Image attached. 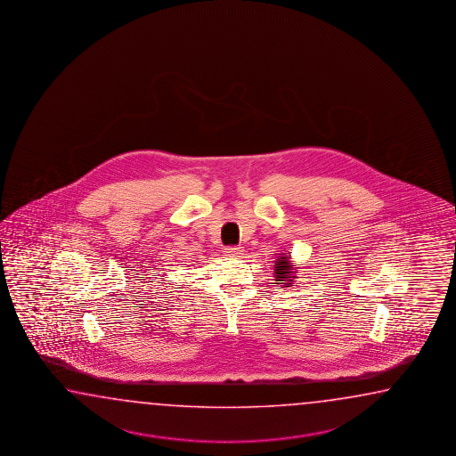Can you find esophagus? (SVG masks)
Returning <instances> with one entry per match:
<instances>
[{"instance_id":"34e87169","label":"esophagus","mask_w":456,"mask_h":456,"mask_svg":"<svg viewBox=\"0 0 456 456\" xmlns=\"http://www.w3.org/2000/svg\"><path fill=\"white\" fill-rule=\"evenodd\" d=\"M224 252L226 257H240L242 254V249L241 248H236V246H230V248H226Z\"/></svg>"}]
</instances>
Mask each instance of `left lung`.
<instances>
[{
  "mask_svg": "<svg viewBox=\"0 0 456 456\" xmlns=\"http://www.w3.org/2000/svg\"><path fill=\"white\" fill-rule=\"evenodd\" d=\"M273 277H275L277 285L281 286V288L295 286V280L297 278V267H296L295 262L291 260L289 256H283V254L278 256L275 265H273Z\"/></svg>",
  "mask_w": 456,
  "mask_h": 456,
  "instance_id": "left-lung-1",
  "label": "left lung"
}]
</instances>
